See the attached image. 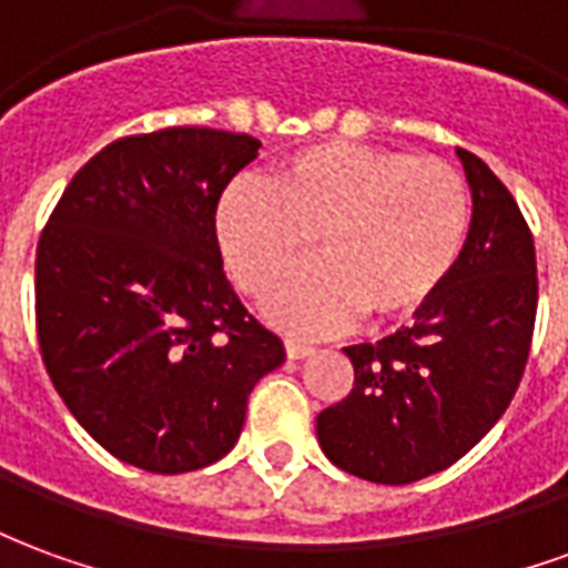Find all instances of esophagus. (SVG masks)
<instances>
[{"label": "esophagus", "mask_w": 568, "mask_h": 568, "mask_svg": "<svg viewBox=\"0 0 568 568\" xmlns=\"http://www.w3.org/2000/svg\"><path fill=\"white\" fill-rule=\"evenodd\" d=\"M313 353V346L301 344V341H285V356L288 358H307Z\"/></svg>", "instance_id": "obj_1"}]
</instances>
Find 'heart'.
Wrapping results in <instances>:
<instances>
[{
  "instance_id": "obj_1",
  "label": "heart",
  "mask_w": 568,
  "mask_h": 568,
  "mask_svg": "<svg viewBox=\"0 0 568 568\" xmlns=\"http://www.w3.org/2000/svg\"><path fill=\"white\" fill-rule=\"evenodd\" d=\"M471 227L459 170L405 151L320 142L288 154L267 185L236 182L219 206V246L234 283L271 295L267 320L292 334L341 332L417 316L450 280Z\"/></svg>"
}]
</instances>
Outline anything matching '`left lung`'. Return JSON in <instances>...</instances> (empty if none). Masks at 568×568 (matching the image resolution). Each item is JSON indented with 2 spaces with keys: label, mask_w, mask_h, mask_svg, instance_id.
Segmentation results:
<instances>
[{
  "label": "left lung",
  "mask_w": 568,
  "mask_h": 568,
  "mask_svg": "<svg viewBox=\"0 0 568 568\" xmlns=\"http://www.w3.org/2000/svg\"><path fill=\"white\" fill-rule=\"evenodd\" d=\"M471 187L463 258L407 328L346 346L356 383L316 417L322 453L374 484L450 468L499 423L524 377L536 328V246L511 191L456 149Z\"/></svg>",
  "instance_id": "left-lung-1"
}]
</instances>
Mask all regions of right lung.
<instances>
[{"label":"right lung","mask_w":568,"mask_h":568,"mask_svg":"<svg viewBox=\"0 0 568 568\" xmlns=\"http://www.w3.org/2000/svg\"><path fill=\"white\" fill-rule=\"evenodd\" d=\"M246 133L166 128L72 175L36 252V328L69 414L115 459L182 475L222 459L285 362L222 271L215 210L258 158Z\"/></svg>","instance_id":"1"}]
</instances>
